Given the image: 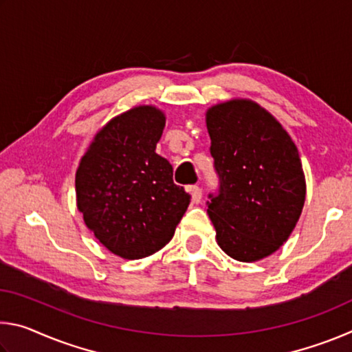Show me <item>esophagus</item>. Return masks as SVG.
Listing matches in <instances>:
<instances>
[{
    "mask_svg": "<svg viewBox=\"0 0 352 352\" xmlns=\"http://www.w3.org/2000/svg\"><path fill=\"white\" fill-rule=\"evenodd\" d=\"M190 195H192L194 204H200L201 195H204V192H201V189L199 186H190Z\"/></svg>",
    "mask_w": 352,
    "mask_h": 352,
    "instance_id": "1",
    "label": "esophagus"
}]
</instances>
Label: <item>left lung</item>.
<instances>
[{
    "label": "left lung",
    "mask_w": 352,
    "mask_h": 352,
    "mask_svg": "<svg viewBox=\"0 0 352 352\" xmlns=\"http://www.w3.org/2000/svg\"><path fill=\"white\" fill-rule=\"evenodd\" d=\"M219 189L208 214L220 248L236 261L253 262L289 239L306 199L296 146L269 111L234 99L206 113Z\"/></svg>",
    "instance_id": "1"
}]
</instances>
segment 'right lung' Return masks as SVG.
<instances>
[{
	"instance_id": "obj_1",
	"label": "right lung",
	"mask_w": 352,
	"mask_h": 352,
	"mask_svg": "<svg viewBox=\"0 0 352 352\" xmlns=\"http://www.w3.org/2000/svg\"><path fill=\"white\" fill-rule=\"evenodd\" d=\"M164 124L152 105L113 118L77 169V208L85 225L124 259L162 250L189 206L190 195L174 183L172 164L155 152Z\"/></svg>"
}]
</instances>
